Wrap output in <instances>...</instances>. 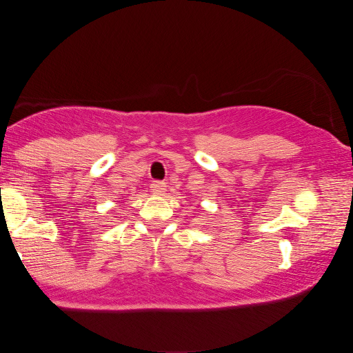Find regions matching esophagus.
<instances>
[{
  "label": "esophagus",
  "instance_id": "esophagus-1",
  "mask_svg": "<svg viewBox=\"0 0 353 353\" xmlns=\"http://www.w3.org/2000/svg\"><path fill=\"white\" fill-rule=\"evenodd\" d=\"M165 183L164 181H153L152 184V192L156 195H163L165 192Z\"/></svg>",
  "mask_w": 353,
  "mask_h": 353
}]
</instances>
